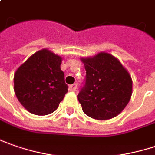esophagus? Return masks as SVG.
<instances>
[{
	"label": "esophagus",
	"mask_w": 155,
	"mask_h": 155,
	"mask_svg": "<svg viewBox=\"0 0 155 155\" xmlns=\"http://www.w3.org/2000/svg\"><path fill=\"white\" fill-rule=\"evenodd\" d=\"M77 89V84L74 83V84H72L69 86V90L70 91H75Z\"/></svg>",
	"instance_id": "34e87169"
}]
</instances>
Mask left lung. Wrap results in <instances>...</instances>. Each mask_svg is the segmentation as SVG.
I'll return each mask as SVG.
<instances>
[{
  "instance_id": "8db88e82",
  "label": "left lung",
  "mask_w": 155,
  "mask_h": 155,
  "mask_svg": "<svg viewBox=\"0 0 155 155\" xmlns=\"http://www.w3.org/2000/svg\"><path fill=\"white\" fill-rule=\"evenodd\" d=\"M81 61L87 72L85 86L78 94L83 112L99 120L117 116L131 99V75L117 58L106 52Z\"/></svg>"
}]
</instances>
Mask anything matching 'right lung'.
<instances>
[{"label":"right lung","mask_w":155,"mask_h":155,"mask_svg":"<svg viewBox=\"0 0 155 155\" xmlns=\"http://www.w3.org/2000/svg\"><path fill=\"white\" fill-rule=\"evenodd\" d=\"M62 57L47 48L39 50L21 65L14 75V90L18 101L35 115L54 112L68 93Z\"/></svg>","instance_id":"add662e5"}]
</instances>
